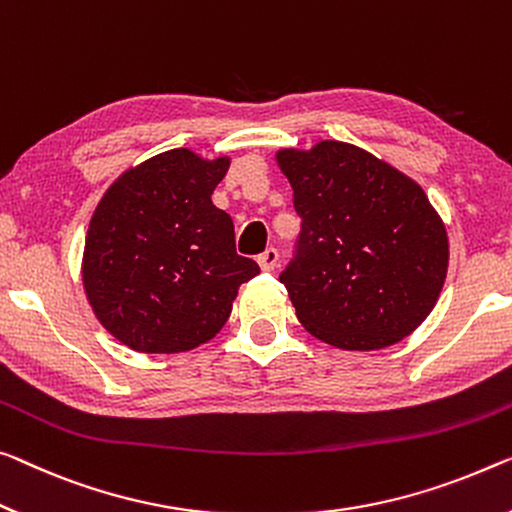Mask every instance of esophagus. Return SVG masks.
<instances>
[{"label":"esophagus","instance_id":"1","mask_svg":"<svg viewBox=\"0 0 512 512\" xmlns=\"http://www.w3.org/2000/svg\"><path fill=\"white\" fill-rule=\"evenodd\" d=\"M277 263H279V251L274 249V247H267L263 254L258 256V265H261V270H265V272L274 270V267H277Z\"/></svg>","mask_w":512,"mask_h":512}]
</instances>
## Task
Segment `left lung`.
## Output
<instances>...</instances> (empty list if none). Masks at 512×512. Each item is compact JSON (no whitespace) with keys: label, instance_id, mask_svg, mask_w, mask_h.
Wrapping results in <instances>:
<instances>
[{"label":"left lung","instance_id":"8db88e82","mask_svg":"<svg viewBox=\"0 0 512 512\" xmlns=\"http://www.w3.org/2000/svg\"><path fill=\"white\" fill-rule=\"evenodd\" d=\"M277 162L302 219L279 274L306 332L341 350L412 334L442 293L448 238L410 176L345 141L283 148Z\"/></svg>","mask_w":512,"mask_h":512}]
</instances>
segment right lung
<instances>
[{"mask_svg": "<svg viewBox=\"0 0 512 512\" xmlns=\"http://www.w3.org/2000/svg\"><path fill=\"white\" fill-rule=\"evenodd\" d=\"M229 157L160 153L114 180L86 233L82 281L100 325L146 355L210 341L240 283L261 267L235 251L233 219L212 206Z\"/></svg>", "mask_w": 512, "mask_h": 512, "instance_id": "right-lung-1", "label": "right lung"}]
</instances>
